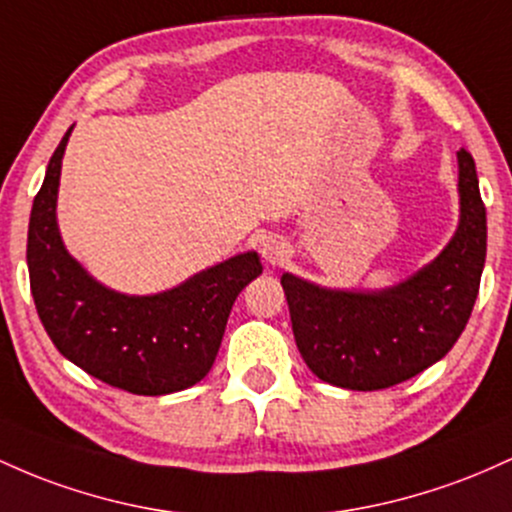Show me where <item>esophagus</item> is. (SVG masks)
I'll return each mask as SVG.
<instances>
[{
  "instance_id": "obj_1",
  "label": "esophagus",
  "mask_w": 512,
  "mask_h": 512,
  "mask_svg": "<svg viewBox=\"0 0 512 512\" xmlns=\"http://www.w3.org/2000/svg\"><path fill=\"white\" fill-rule=\"evenodd\" d=\"M258 251H261V256L266 258L268 263H280L285 261L287 254H290V246H287L285 239L280 237H263L258 241Z\"/></svg>"
}]
</instances>
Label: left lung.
<instances>
[{
  "label": "left lung",
  "mask_w": 512,
  "mask_h": 512,
  "mask_svg": "<svg viewBox=\"0 0 512 512\" xmlns=\"http://www.w3.org/2000/svg\"><path fill=\"white\" fill-rule=\"evenodd\" d=\"M459 225L433 261L384 290H331L283 273L292 331L319 380L375 392L411 380L457 343L479 295L486 208L472 154L457 152Z\"/></svg>",
  "instance_id": "obj_1"
}]
</instances>
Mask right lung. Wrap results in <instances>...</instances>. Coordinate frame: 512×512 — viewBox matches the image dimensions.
I'll list each match as a JSON object with an SVG mask.
<instances>
[{
  "label": "right lung",
  "mask_w": 512,
  "mask_h": 512,
  "mask_svg": "<svg viewBox=\"0 0 512 512\" xmlns=\"http://www.w3.org/2000/svg\"><path fill=\"white\" fill-rule=\"evenodd\" d=\"M72 128L50 157L28 222V275L38 317L70 363L142 396L193 387L210 372L237 295L263 273L237 254L157 295H125L86 273L57 227V188Z\"/></svg>",
  "instance_id": "obj_1"
}]
</instances>
